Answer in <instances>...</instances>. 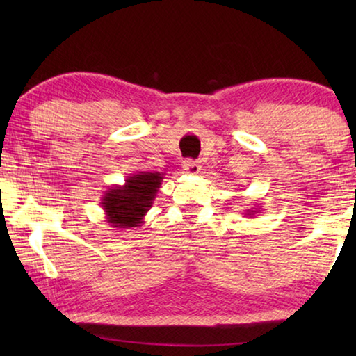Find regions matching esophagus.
Listing matches in <instances>:
<instances>
[{
  "mask_svg": "<svg viewBox=\"0 0 356 356\" xmlns=\"http://www.w3.org/2000/svg\"><path fill=\"white\" fill-rule=\"evenodd\" d=\"M182 166H184V170L188 172V174H197V172L201 171L200 163H197V161H195V160H185Z\"/></svg>",
  "mask_w": 356,
  "mask_h": 356,
  "instance_id": "1",
  "label": "esophagus"
}]
</instances>
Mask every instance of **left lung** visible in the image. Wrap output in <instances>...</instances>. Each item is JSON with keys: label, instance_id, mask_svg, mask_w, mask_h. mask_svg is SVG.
Returning <instances> with one entry per match:
<instances>
[{"label": "left lung", "instance_id": "8db88e82", "mask_svg": "<svg viewBox=\"0 0 356 356\" xmlns=\"http://www.w3.org/2000/svg\"><path fill=\"white\" fill-rule=\"evenodd\" d=\"M259 212V209H250V210H246V215H248V216H252V215H256Z\"/></svg>", "mask_w": 356, "mask_h": 356}]
</instances>
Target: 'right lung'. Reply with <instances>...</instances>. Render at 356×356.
I'll use <instances>...</instances> for the list:
<instances>
[{
  "label": "right lung",
  "mask_w": 356,
  "mask_h": 356,
  "mask_svg": "<svg viewBox=\"0 0 356 356\" xmlns=\"http://www.w3.org/2000/svg\"><path fill=\"white\" fill-rule=\"evenodd\" d=\"M163 176V172L156 171H138L129 176L124 185L110 186L100 200L105 221L119 229L141 226L144 215L152 207Z\"/></svg>",
  "instance_id": "obj_1"
}]
</instances>
